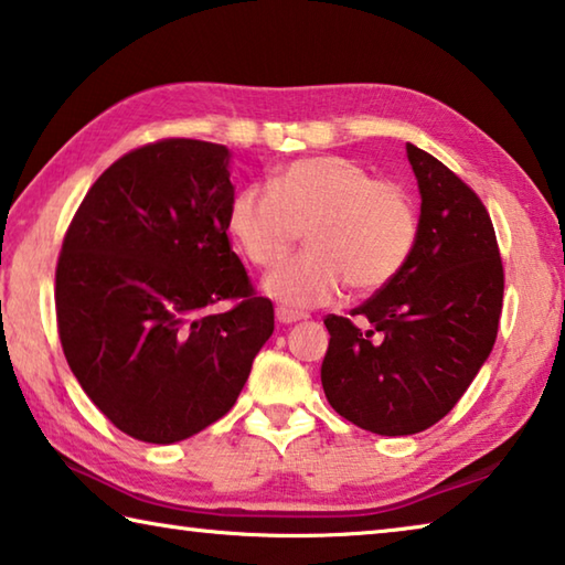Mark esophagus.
<instances>
[{"mask_svg": "<svg viewBox=\"0 0 565 565\" xmlns=\"http://www.w3.org/2000/svg\"><path fill=\"white\" fill-rule=\"evenodd\" d=\"M276 319H279V323H296V321L306 319V313L286 309V306H279V309H276Z\"/></svg>", "mask_w": 565, "mask_h": 565, "instance_id": "obj_1", "label": "esophagus"}]
</instances>
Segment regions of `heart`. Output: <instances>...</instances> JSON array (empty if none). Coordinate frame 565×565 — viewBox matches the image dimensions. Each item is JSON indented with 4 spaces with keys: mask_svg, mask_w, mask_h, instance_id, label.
I'll return each instance as SVG.
<instances>
[{
    "mask_svg": "<svg viewBox=\"0 0 565 565\" xmlns=\"http://www.w3.org/2000/svg\"><path fill=\"white\" fill-rule=\"evenodd\" d=\"M269 188L244 186L228 202V234L259 269L281 264L306 234L309 252L269 274L266 291L289 306H319L343 286L384 289L404 271L418 238L408 191L339 154L303 157L276 171Z\"/></svg>",
    "mask_w": 565,
    "mask_h": 565,
    "instance_id": "heart-1",
    "label": "heart"
}]
</instances>
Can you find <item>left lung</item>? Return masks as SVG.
I'll list each match as a JSON object with an SVG mask.
<instances>
[{
	"label": "left lung",
	"instance_id": "1",
	"mask_svg": "<svg viewBox=\"0 0 565 565\" xmlns=\"http://www.w3.org/2000/svg\"><path fill=\"white\" fill-rule=\"evenodd\" d=\"M418 179V238L394 281L351 317L329 313L321 384L331 408L381 436L426 431L489 359L503 306V262L476 191L428 151L406 145Z\"/></svg>",
	"mask_w": 565,
	"mask_h": 565
}]
</instances>
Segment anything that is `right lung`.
<instances>
[{"mask_svg":"<svg viewBox=\"0 0 565 565\" xmlns=\"http://www.w3.org/2000/svg\"><path fill=\"white\" fill-rule=\"evenodd\" d=\"M228 149L159 139L114 161L66 228L56 329L84 394L137 441L174 444L236 404L274 331L232 252ZM222 300L226 312H212Z\"/></svg>","mask_w":565,"mask_h":565,"instance_id":"add662e5","label":"right lung"}]
</instances>
